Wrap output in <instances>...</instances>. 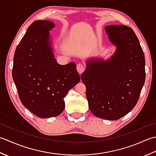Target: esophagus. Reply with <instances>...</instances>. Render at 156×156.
I'll use <instances>...</instances> for the list:
<instances>
[{
	"label": "esophagus",
	"instance_id": "obj_1",
	"mask_svg": "<svg viewBox=\"0 0 156 156\" xmlns=\"http://www.w3.org/2000/svg\"><path fill=\"white\" fill-rule=\"evenodd\" d=\"M85 69V65L83 64V63H78L77 65V70L79 75H81L82 73H83Z\"/></svg>",
	"mask_w": 156,
	"mask_h": 156
}]
</instances>
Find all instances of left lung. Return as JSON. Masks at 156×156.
<instances>
[{
    "instance_id": "obj_1",
    "label": "left lung",
    "mask_w": 156,
    "mask_h": 156,
    "mask_svg": "<svg viewBox=\"0 0 156 156\" xmlns=\"http://www.w3.org/2000/svg\"><path fill=\"white\" fill-rule=\"evenodd\" d=\"M105 30L116 52L106 61L90 60L81 79L91 112L101 119L118 120L139 100L145 80V56L132 28L119 25Z\"/></svg>"
}]
</instances>
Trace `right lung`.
I'll return each mask as SVG.
<instances>
[{"mask_svg":"<svg viewBox=\"0 0 156 156\" xmlns=\"http://www.w3.org/2000/svg\"><path fill=\"white\" fill-rule=\"evenodd\" d=\"M52 21H36L15 50L12 79L22 104L40 118L56 116L65 108L63 98L80 81L74 62L58 64L50 45Z\"/></svg>","mask_w":156,"mask_h":156,"instance_id":"add662e5","label":"right lung"}]
</instances>
